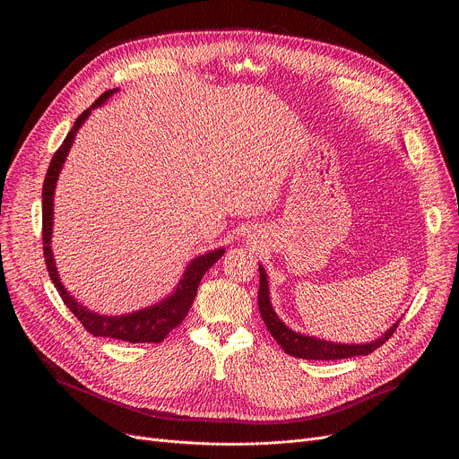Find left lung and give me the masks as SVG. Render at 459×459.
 <instances>
[{"mask_svg":"<svg viewBox=\"0 0 459 459\" xmlns=\"http://www.w3.org/2000/svg\"><path fill=\"white\" fill-rule=\"evenodd\" d=\"M257 307H259L261 317H264V321L267 325L269 333L281 345V349L287 354L301 358V359H345V358H352V356H367V354L374 352L376 349H379L392 334H394L396 326H398V323L392 325L381 338H377L376 342L365 343V345H343V343H333V342H325V340L298 334V333L290 331L285 323H281V319L273 310L271 298H269V281H267V274H265L264 267H259Z\"/></svg>","mask_w":459,"mask_h":459,"instance_id":"8db88e82","label":"left lung"}]
</instances>
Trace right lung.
<instances>
[{"label": "right lung", "instance_id": "add662e5", "mask_svg": "<svg viewBox=\"0 0 459 459\" xmlns=\"http://www.w3.org/2000/svg\"><path fill=\"white\" fill-rule=\"evenodd\" d=\"M114 91H107L103 92L91 108L83 110L78 119L74 121L71 133L67 134V138L63 140V143L59 145V149L54 152L45 181H43V255H45V265L48 271V276L54 283V287L57 289L63 303L69 307V310L80 319V323L85 326L87 333H91L92 336H103V338H114V340H121V342H130V343H160L167 338V334L176 329V326L185 319V316L188 314L190 305L194 303L195 294H198V287L200 281L204 278V274L216 264V261L223 255V248L204 254L200 257H195L194 261H190V265L186 267V273L183 274V280L179 281L176 292L163 299L161 303L138 310L134 314H126V316H100L85 307H82L80 303H76V299L63 289L59 278H57V271H56V264L52 257V250H50V234H52V202H54V188H56V179L59 176V170L65 163V158L69 154V149L74 142V136L78 133V128L83 125V121L89 117L91 110L94 107H100L101 103H105Z\"/></svg>", "mask_w": 459, "mask_h": 459}]
</instances>
